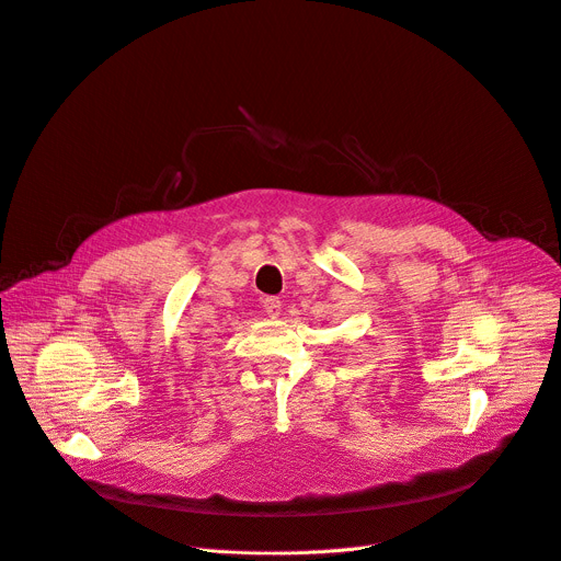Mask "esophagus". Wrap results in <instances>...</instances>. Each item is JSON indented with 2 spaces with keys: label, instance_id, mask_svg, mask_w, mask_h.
<instances>
[{
  "label": "esophagus",
  "instance_id": "1",
  "mask_svg": "<svg viewBox=\"0 0 561 561\" xmlns=\"http://www.w3.org/2000/svg\"><path fill=\"white\" fill-rule=\"evenodd\" d=\"M263 310H265L272 319H276V317L280 314V298H278V296H265V298H263Z\"/></svg>",
  "mask_w": 561,
  "mask_h": 561
}]
</instances>
